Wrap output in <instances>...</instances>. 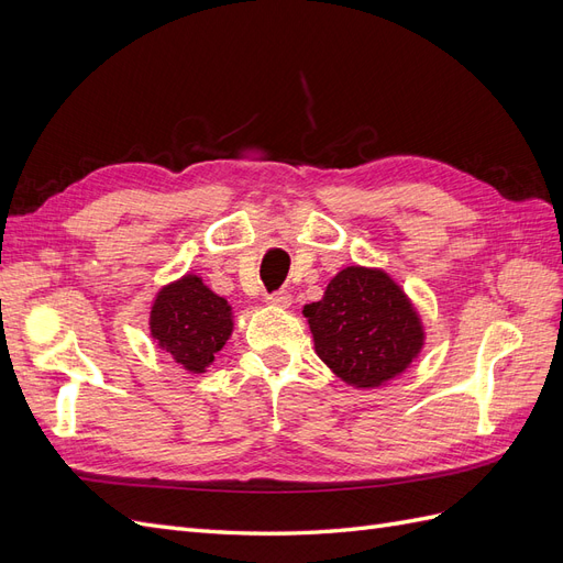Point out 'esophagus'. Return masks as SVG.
Here are the masks:
<instances>
[{
	"label": "esophagus",
	"instance_id": "esophagus-1",
	"mask_svg": "<svg viewBox=\"0 0 563 563\" xmlns=\"http://www.w3.org/2000/svg\"><path fill=\"white\" fill-rule=\"evenodd\" d=\"M291 300H294V296L288 294L286 288H279V291L269 294V296L265 298V302H267V305H275V308H288V305H291Z\"/></svg>",
	"mask_w": 563,
	"mask_h": 563
}]
</instances>
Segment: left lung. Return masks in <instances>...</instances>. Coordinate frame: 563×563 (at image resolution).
Returning a JSON list of instances; mask_svg holds the SVG:
<instances>
[{
  "mask_svg": "<svg viewBox=\"0 0 563 563\" xmlns=\"http://www.w3.org/2000/svg\"><path fill=\"white\" fill-rule=\"evenodd\" d=\"M302 314L319 360L356 389L395 380L424 345V327L411 298L380 267L340 269L321 300L305 305Z\"/></svg>",
  "mask_w": 563,
  "mask_h": 563,
  "instance_id": "8db88e82",
  "label": "left lung"
}]
</instances>
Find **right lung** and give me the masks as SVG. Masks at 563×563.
Here are the masks:
<instances>
[{
  "instance_id": "add662e5",
  "label": "right lung",
  "mask_w": 563,
  "mask_h": 563,
  "mask_svg": "<svg viewBox=\"0 0 563 563\" xmlns=\"http://www.w3.org/2000/svg\"><path fill=\"white\" fill-rule=\"evenodd\" d=\"M232 329L230 302L197 275H183L162 286L152 300L150 335L187 373H207Z\"/></svg>"
}]
</instances>
